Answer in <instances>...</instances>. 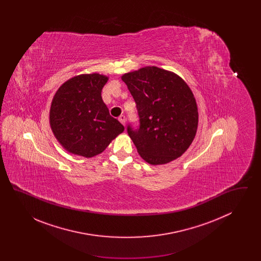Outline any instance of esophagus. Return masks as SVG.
I'll return each instance as SVG.
<instances>
[{
  "label": "esophagus",
  "mask_w": 261,
  "mask_h": 261,
  "mask_svg": "<svg viewBox=\"0 0 261 261\" xmlns=\"http://www.w3.org/2000/svg\"><path fill=\"white\" fill-rule=\"evenodd\" d=\"M125 119H126V118H125V115H120V116L118 117V120L120 121L121 124L125 125Z\"/></svg>",
  "instance_id": "esophagus-1"
}]
</instances>
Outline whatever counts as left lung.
Instances as JSON below:
<instances>
[{
  "instance_id": "1",
  "label": "left lung",
  "mask_w": 261,
  "mask_h": 261,
  "mask_svg": "<svg viewBox=\"0 0 261 261\" xmlns=\"http://www.w3.org/2000/svg\"><path fill=\"white\" fill-rule=\"evenodd\" d=\"M136 102L139 127L127 126L141 158L153 165L180 158L196 136L199 113L186 82L173 72L146 66L121 77Z\"/></svg>"
}]
</instances>
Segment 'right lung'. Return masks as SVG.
Here are the masks:
<instances>
[{"label":"right lung","instance_id":"add662e5","mask_svg":"<svg viewBox=\"0 0 261 261\" xmlns=\"http://www.w3.org/2000/svg\"><path fill=\"white\" fill-rule=\"evenodd\" d=\"M108 79L99 73L78 75L57 91L50 106V128L67 151L95 156L124 131L101 99Z\"/></svg>","mask_w":261,"mask_h":261}]
</instances>
